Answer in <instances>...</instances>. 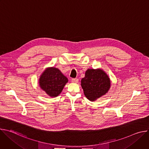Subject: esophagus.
Here are the masks:
<instances>
[{
    "instance_id": "obj_1",
    "label": "esophagus",
    "mask_w": 149,
    "mask_h": 149,
    "mask_svg": "<svg viewBox=\"0 0 149 149\" xmlns=\"http://www.w3.org/2000/svg\"><path fill=\"white\" fill-rule=\"evenodd\" d=\"M71 81L73 83H78V79H77V78H72Z\"/></svg>"
}]
</instances>
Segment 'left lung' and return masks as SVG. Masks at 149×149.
I'll use <instances>...</instances> for the list:
<instances>
[{
  "label": "left lung",
  "instance_id": "1",
  "mask_svg": "<svg viewBox=\"0 0 149 149\" xmlns=\"http://www.w3.org/2000/svg\"><path fill=\"white\" fill-rule=\"evenodd\" d=\"M81 83L85 96L91 101L107 94L111 87L110 78L101 68L88 69Z\"/></svg>",
  "mask_w": 149,
  "mask_h": 149
}]
</instances>
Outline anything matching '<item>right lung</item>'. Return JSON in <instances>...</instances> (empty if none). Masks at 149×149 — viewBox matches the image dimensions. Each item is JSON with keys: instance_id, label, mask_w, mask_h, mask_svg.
<instances>
[{"instance_id": "obj_1", "label": "right lung", "mask_w": 149, "mask_h": 149, "mask_svg": "<svg viewBox=\"0 0 149 149\" xmlns=\"http://www.w3.org/2000/svg\"><path fill=\"white\" fill-rule=\"evenodd\" d=\"M68 78L55 67L47 68L40 75V88L51 97L58 96L68 82Z\"/></svg>"}]
</instances>
